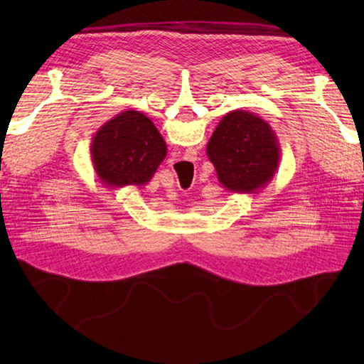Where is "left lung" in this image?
I'll use <instances>...</instances> for the list:
<instances>
[{
  "label": "left lung",
  "instance_id": "obj_1",
  "mask_svg": "<svg viewBox=\"0 0 364 364\" xmlns=\"http://www.w3.org/2000/svg\"><path fill=\"white\" fill-rule=\"evenodd\" d=\"M207 156L225 189L255 194L273 180L281 162V146L262 117L249 110H231L208 139Z\"/></svg>",
  "mask_w": 364,
  "mask_h": 364
}]
</instances>
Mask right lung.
<instances>
[{
  "label": "right lung",
  "instance_id": "right-lung-1",
  "mask_svg": "<svg viewBox=\"0 0 364 364\" xmlns=\"http://www.w3.org/2000/svg\"><path fill=\"white\" fill-rule=\"evenodd\" d=\"M96 175L107 188L144 186L167 156V144L149 117L125 110L104 123L91 141Z\"/></svg>",
  "mask_w": 364,
  "mask_h": 364
}]
</instances>
